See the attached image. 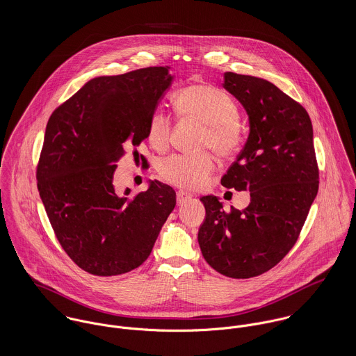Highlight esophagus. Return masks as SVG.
Here are the masks:
<instances>
[{
    "label": "esophagus",
    "mask_w": 356,
    "mask_h": 356,
    "mask_svg": "<svg viewBox=\"0 0 356 356\" xmlns=\"http://www.w3.org/2000/svg\"><path fill=\"white\" fill-rule=\"evenodd\" d=\"M189 200H192V195L186 193V192H177V203L178 205H182V204L188 203Z\"/></svg>",
    "instance_id": "obj_1"
}]
</instances>
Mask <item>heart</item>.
Here are the masks:
<instances>
[{
  "instance_id": "1",
  "label": "heart",
  "mask_w": 356,
  "mask_h": 356,
  "mask_svg": "<svg viewBox=\"0 0 356 356\" xmlns=\"http://www.w3.org/2000/svg\"><path fill=\"white\" fill-rule=\"evenodd\" d=\"M175 106L182 116L207 124L203 147H211L222 156H232L240 149L243 129L237 120L238 108L226 92L212 85H193L177 95ZM171 129V118L163 109H156L148 123V140L154 149L168 147ZM159 171L177 186L197 191L215 171V161L209 154H174L160 163Z\"/></svg>"
}]
</instances>
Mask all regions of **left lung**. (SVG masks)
<instances>
[{"instance_id": "obj_1", "label": "left lung", "mask_w": 356, "mask_h": 356, "mask_svg": "<svg viewBox=\"0 0 356 356\" xmlns=\"http://www.w3.org/2000/svg\"><path fill=\"white\" fill-rule=\"evenodd\" d=\"M223 88L245 109L250 134L220 184L251 192V203L226 212L219 197L203 196L197 238L213 270L251 278L291 251L318 193L312 124L299 102L266 79L225 72Z\"/></svg>"}]
</instances>
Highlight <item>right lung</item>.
Returning a JSON list of instances; mask_svg holds the SVG:
<instances>
[{
  "mask_svg": "<svg viewBox=\"0 0 356 356\" xmlns=\"http://www.w3.org/2000/svg\"><path fill=\"white\" fill-rule=\"evenodd\" d=\"M170 65L86 82L47 126L37 168L38 191L67 254L85 271L112 277L141 266L172 212L175 191L149 181L130 199L113 174L126 149L148 138V123L170 89Z\"/></svg>",
  "mask_w": 356,
  "mask_h": 356,
  "instance_id": "right-lung-1",
  "label": "right lung"
}]
</instances>
